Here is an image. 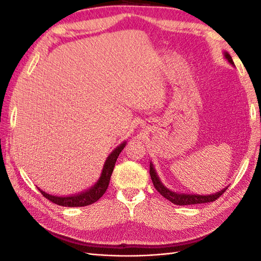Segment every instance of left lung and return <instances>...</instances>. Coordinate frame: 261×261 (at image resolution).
<instances>
[{
  "label": "left lung",
  "mask_w": 261,
  "mask_h": 261,
  "mask_svg": "<svg viewBox=\"0 0 261 261\" xmlns=\"http://www.w3.org/2000/svg\"><path fill=\"white\" fill-rule=\"evenodd\" d=\"M225 58H227L228 61L231 63V65H234L232 59H231V56L225 52L224 54ZM149 175L150 178H152V182L154 184V188L158 190V192L164 196L165 199L171 201L172 203H174L176 205H190V204H200V203H207V202H212L219 199L225 191H227L228 188L223 189L222 191H219L218 193L210 194V195H199V194H184V193H176V192H172L169 189H166L163 184L161 183L159 176L156 175V172L153 169V165H149Z\"/></svg>",
  "instance_id": "1"
}]
</instances>
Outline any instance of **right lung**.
<instances>
[{
  "label": "right lung",
  "instance_id": "obj_1",
  "mask_svg": "<svg viewBox=\"0 0 261 261\" xmlns=\"http://www.w3.org/2000/svg\"><path fill=\"white\" fill-rule=\"evenodd\" d=\"M125 145L126 143H121L120 145L116 147L115 150L112 152V154L108 156L106 160V163L103 165L100 178L98 179V182L91 189L85 191L83 193H79L77 195H70V196L50 195L39 189L40 192H41L44 198H47L49 201L62 206H86V205L95 203L96 201L99 200L101 196L105 194L109 185V181H111V176L114 171L116 161H117V158L119 156L121 150H123V148L125 147Z\"/></svg>",
  "mask_w": 261,
  "mask_h": 261
}]
</instances>
